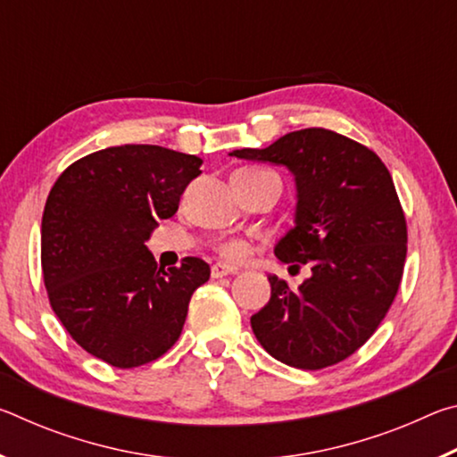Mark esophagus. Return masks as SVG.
<instances>
[{
    "label": "esophagus",
    "mask_w": 457,
    "mask_h": 457,
    "mask_svg": "<svg viewBox=\"0 0 457 457\" xmlns=\"http://www.w3.org/2000/svg\"><path fill=\"white\" fill-rule=\"evenodd\" d=\"M229 274H237L236 268L226 266V264H213L212 266V278H223V276H229Z\"/></svg>",
    "instance_id": "1"
}]
</instances>
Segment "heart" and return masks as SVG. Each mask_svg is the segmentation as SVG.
<instances>
[{"mask_svg":"<svg viewBox=\"0 0 457 457\" xmlns=\"http://www.w3.org/2000/svg\"><path fill=\"white\" fill-rule=\"evenodd\" d=\"M247 173H270V171H262V169H244ZM220 253L229 262H239L244 260L247 253H250V247H247L245 242L242 239H229V242L220 244Z\"/></svg>","mask_w":457,"mask_h":457,"instance_id":"b5f03b06","label":"heart"}]
</instances>
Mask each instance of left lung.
<instances>
[{
    "mask_svg": "<svg viewBox=\"0 0 457 457\" xmlns=\"http://www.w3.org/2000/svg\"><path fill=\"white\" fill-rule=\"evenodd\" d=\"M229 154L294 175V228L274 253L284 264L311 266L298 290L268 276L272 296L250 319L253 335L284 365H337L377 330L403 276L407 223L391 173L367 146L327 129Z\"/></svg>",
    "mask_w": 457,
    "mask_h": 457,
    "instance_id": "1",
    "label": "left lung"
}]
</instances>
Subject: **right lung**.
I'll return each mask as SVG.
<instances>
[{"label": "right lung", "instance_id": "1", "mask_svg": "<svg viewBox=\"0 0 457 457\" xmlns=\"http://www.w3.org/2000/svg\"><path fill=\"white\" fill-rule=\"evenodd\" d=\"M204 161L157 145L90 153L58 177L42 218V272L54 312L84 351L119 369L165 354L191 294L210 280L199 258L159 268L145 245L175 215Z\"/></svg>", "mask_w": 457, "mask_h": 457}]
</instances>
